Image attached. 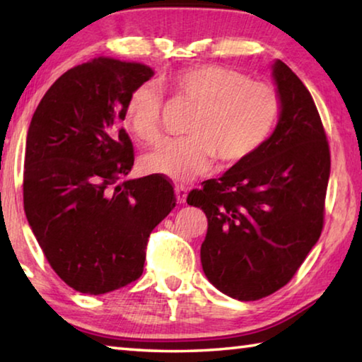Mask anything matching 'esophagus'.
Returning a JSON list of instances; mask_svg holds the SVG:
<instances>
[{"label": "esophagus", "mask_w": 362, "mask_h": 362, "mask_svg": "<svg viewBox=\"0 0 362 362\" xmlns=\"http://www.w3.org/2000/svg\"><path fill=\"white\" fill-rule=\"evenodd\" d=\"M187 188L183 185H177L175 187V198H177V203L183 204L187 201Z\"/></svg>", "instance_id": "obj_1"}]
</instances>
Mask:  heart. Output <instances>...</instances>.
Returning a JSON list of instances; mask_svg holds the SVG:
<instances>
[{"mask_svg": "<svg viewBox=\"0 0 362 362\" xmlns=\"http://www.w3.org/2000/svg\"><path fill=\"white\" fill-rule=\"evenodd\" d=\"M161 84L177 99L196 105L185 132L144 158L148 173L173 180H189L206 174L216 158L233 166L255 155L276 126L281 97L268 83L252 81L240 70L222 65H196L164 76ZM164 97L156 84L144 83L126 103V122L145 144L163 136Z\"/></svg>", "mask_w": 362, "mask_h": 362, "instance_id": "1", "label": "heart"}]
</instances>
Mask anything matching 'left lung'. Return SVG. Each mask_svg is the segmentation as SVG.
<instances>
[{
	"label": "left lung",
	"mask_w": 362,
	"mask_h": 362,
	"mask_svg": "<svg viewBox=\"0 0 362 362\" xmlns=\"http://www.w3.org/2000/svg\"><path fill=\"white\" fill-rule=\"evenodd\" d=\"M276 129L246 161L192 189L207 235L201 263L220 292L250 302L286 286L317 243L330 174L326 131L310 90L281 60Z\"/></svg>",
	"instance_id": "obj_1"
}]
</instances>
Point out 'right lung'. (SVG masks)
Instances as JSON below:
<instances>
[{
	"instance_id": "obj_1",
	"label": "right lung",
	"mask_w": 362,
	"mask_h": 362,
	"mask_svg": "<svg viewBox=\"0 0 362 362\" xmlns=\"http://www.w3.org/2000/svg\"><path fill=\"white\" fill-rule=\"evenodd\" d=\"M151 76L144 64L108 57L73 66L30 122L23 209L49 265L81 293L142 276L150 233L175 207L163 175L119 182L134 166L126 103Z\"/></svg>"
}]
</instances>
